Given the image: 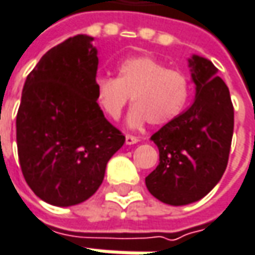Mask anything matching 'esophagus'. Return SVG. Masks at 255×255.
Masks as SVG:
<instances>
[{"label":"esophagus","instance_id":"34e87169","mask_svg":"<svg viewBox=\"0 0 255 255\" xmlns=\"http://www.w3.org/2000/svg\"><path fill=\"white\" fill-rule=\"evenodd\" d=\"M140 142V139L137 136H132V134H126V144H136Z\"/></svg>","mask_w":255,"mask_h":255}]
</instances>
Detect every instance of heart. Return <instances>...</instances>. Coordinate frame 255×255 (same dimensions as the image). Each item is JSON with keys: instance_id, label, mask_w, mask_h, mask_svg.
Returning <instances> with one entry per match:
<instances>
[{"instance_id": "b5f03b06", "label": "heart", "mask_w": 255, "mask_h": 255, "mask_svg": "<svg viewBox=\"0 0 255 255\" xmlns=\"http://www.w3.org/2000/svg\"><path fill=\"white\" fill-rule=\"evenodd\" d=\"M95 101L108 118L118 119L133 96L136 103L128 125L139 128L146 122L164 125L177 118L190 98L187 76L169 69L152 56L128 58L118 66V78L98 76L93 85Z\"/></svg>"}]
</instances>
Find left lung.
I'll return each instance as SVG.
<instances>
[{"label": "left lung", "mask_w": 255, "mask_h": 255, "mask_svg": "<svg viewBox=\"0 0 255 255\" xmlns=\"http://www.w3.org/2000/svg\"><path fill=\"white\" fill-rule=\"evenodd\" d=\"M189 66L194 102L150 137L159 149V164L146 177V187L171 206L200 200L220 181L234 129L230 91L219 69L199 55L191 56Z\"/></svg>", "instance_id": "obj_1"}]
</instances>
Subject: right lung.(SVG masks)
<instances>
[{"mask_svg":"<svg viewBox=\"0 0 255 255\" xmlns=\"http://www.w3.org/2000/svg\"><path fill=\"white\" fill-rule=\"evenodd\" d=\"M76 35L49 49L26 76L16 113L21 170L31 190L69 207L99 189L125 136L95 101L98 49Z\"/></svg>","mask_w":255,"mask_h":255,"instance_id":"add662e5","label":"right lung"}]
</instances>
